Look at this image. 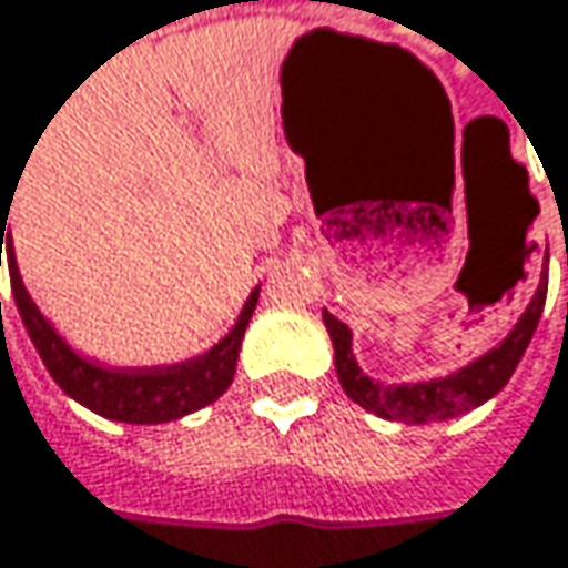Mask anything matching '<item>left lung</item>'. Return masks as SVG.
<instances>
[{
    "label": "left lung",
    "mask_w": 568,
    "mask_h": 568,
    "mask_svg": "<svg viewBox=\"0 0 568 568\" xmlns=\"http://www.w3.org/2000/svg\"><path fill=\"white\" fill-rule=\"evenodd\" d=\"M547 292L537 288L530 308L520 315L515 331L476 363L463 366L459 373H453L447 379H430V383H408V385H385L369 379L351 351V327L344 321L324 312V324L327 334L334 341V363H337V379L344 385V392L351 395L356 405H363L373 415L388 417V420H405V424H427V420H444V417H456L463 412L479 408L491 395H498L511 373L517 369L520 356L527 351L537 321L544 312Z\"/></svg>",
    "instance_id": "1"
}]
</instances>
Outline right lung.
Returning a JSON list of instances; mask_svg holds the SVG:
<instances>
[{
	"mask_svg": "<svg viewBox=\"0 0 568 568\" xmlns=\"http://www.w3.org/2000/svg\"><path fill=\"white\" fill-rule=\"evenodd\" d=\"M6 221H9V205L6 209L0 205V253L6 244L18 315L24 321V331H28L34 351L41 353L53 383L60 385L70 398H77L89 412L112 417V420L163 424V420H176L189 412H199V408L212 405L217 395H224V388L234 379L241 341L251 324L260 288H253L251 298L244 302V312L237 317V324L227 331V337H221L212 351L195 356V359L173 363V366H153V369L99 366L77 351H70V344L53 331L44 315L38 312V305L31 302L28 288L18 276L16 251H12V237L6 231Z\"/></svg>",
	"mask_w": 568,
	"mask_h": 568,
	"instance_id": "obj_1",
	"label": "right lung"
}]
</instances>
